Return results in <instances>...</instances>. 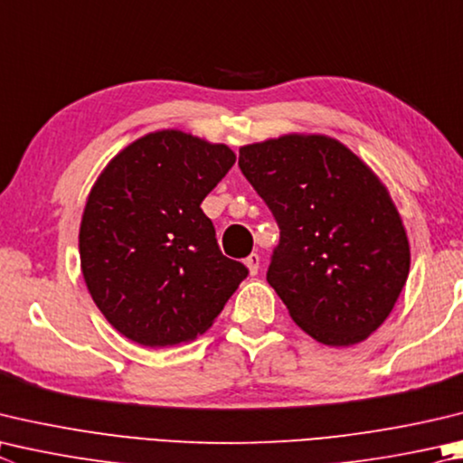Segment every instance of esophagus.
<instances>
[{
    "instance_id": "34e87169",
    "label": "esophagus",
    "mask_w": 463,
    "mask_h": 463,
    "mask_svg": "<svg viewBox=\"0 0 463 463\" xmlns=\"http://www.w3.org/2000/svg\"><path fill=\"white\" fill-rule=\"evenodd\" d=\"M259 263H260V257L257 253H250L247 259H245V265L249 267V273L250 275H257L259 273Z\"/></svg>"
}]
</instances>
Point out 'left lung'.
<instances>
[{
    "mask_svg": "<svg viewBox=\"0 0 463 463\" xmlns=\"http://www.w3.org/2000/svg\"><path fill=\"white\" fill-rule=\"evenodd\" d=\"M239 167L279 226L267 281L301 330L327 346L366 340L407 281V232L389 192L326 136L239 151Z\"/></svg>",
    "mask_w": 463,
    "mask_h": 463,
    "instance_id": "8db88e82",
    "label": "left lung"
}]
</instances>
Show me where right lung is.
<instances>
[{
    "instance_id": "1",
    "label": "right lung",
    "mask_w": 463,
    "mask_h": 463,
    "mask_svg": "<svg viewBox=\"0 0 463 463\" xmlns=\"http://www.w3.org/2000/svg\"><path fill=\"white\" fill-rule=\"evenodd\" d=\"M237 156L182 131H156L111 159L92 186L79 247L107 322L147 348L194 340L249 269L218 249L203 213Z\"/></svg>"
}]
</instances>
